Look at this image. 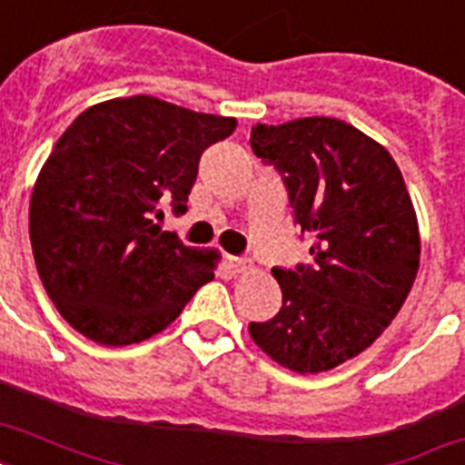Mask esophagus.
<instances>
[{
	"instance_id": "34e87169",
	"label": "esophagus",
	"mask_w": 465,
	"mask_h": 465,
	"mask_svg": "<svg viewBox=\"0 0 465 465\" xmlns=\"http://www.w3.org/2000/svg\"><path fill=\"white\" fill-rule=\"evenodd\" d=\"M229 268L233 272H246V270H251V261H246V258H229Z\"/></svg>"
}]
</instances>
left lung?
Here are the masks:
<instances>
[{"instance_id": "obj_1", "label": "left lung", "mask_w": 465, "mask_h": 465, "mask_svg": "<svg viewBox=\"0 0 465 465\" xmlns=\"http://www.w3.org/2000/svg\"><path fill=\"white\" fill-rule=\"evenodd\" d=\"M251 147L284 175L313 262L272 270L282 309L248 332L277 364L321 374L364 352L408 299L418 214L393 156L345 120L255 125Z\"/></svg>"}]
</instances>
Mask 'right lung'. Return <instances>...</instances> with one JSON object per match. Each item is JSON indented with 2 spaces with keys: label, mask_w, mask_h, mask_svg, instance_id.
Masks as SVG:
<instances>
[{
  "label": "right lung",
  "mask_w": 465,
  "mask_h": 465,
  "mask_svg": "<svg viewBox=\"0 0 465 465\" xmlns=\"http://www.w3.org/2000/svg\"><path fill=\"white\" fill-rule=\"evenodd\" d=\"M236 118L156 96L111 98L62 133L31 195L40 282L76 332L98 345L149 340L214 280L219 251L161 232L163 207L185 212L200 156Z\"/></svg>",
  "instance_id": "add662e5"
}]
</instances>
